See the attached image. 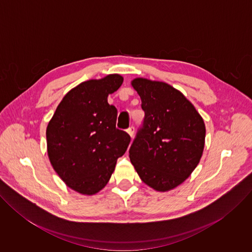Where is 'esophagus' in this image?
I'll list each match as a JSON object with an SVG mask.
<instances>
[{"label":"esophagus","mask_w":252,"mask_h":252,"mask_svg":"<svg viewBox=\"0 0 252 252\" xmlns=\"http://www.w3.org/2000/svg\"><path fill=\"white\" fill-rule=\"evenodd\" d=\"M127 133L130 135V137L132 138L133 137V134H134V126H130L128 128H127Z\"/></svg>","instance_id":"obj_1"}]
</instances>
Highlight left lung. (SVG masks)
<instances>
[{"instance_id":"left-lung-1","label":"left lung","mask_w":252,"mask_h":252,"mask_svg":"<svg viewBox=\"0 0 252 252\" xmlns=\"http://www.w3.org/2000/svg\"><path fill=\"white\" fill-rule=\"evenodd\" d=\"M145 118L129 148L141 181L158 191L183 184L202 156L205 126L195 107L171 86L146 79L131 83Z\"/></svg>"}]
</instances>
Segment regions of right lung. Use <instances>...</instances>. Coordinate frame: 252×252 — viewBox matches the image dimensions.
Segmentation results:
<instances>
[{
  "mask_svg": "<svg viewBox=\"0 0 252 252\" xmlns=\"http://www.w3.org/2000/svg\"><path fill=\"white\" fill-rule=\"evenodd\" d=\"M123 81L110 75L80 84L63 96L48 125L50 161L65 185L80 193L102 189L129 145V134L116 127L117 107L107 102Z\"/></svg>",
  "mask_w": 252,
  "mask_h": 252,
  "instance_id": "1",
  "label": "right lung"
}]
</instances>
